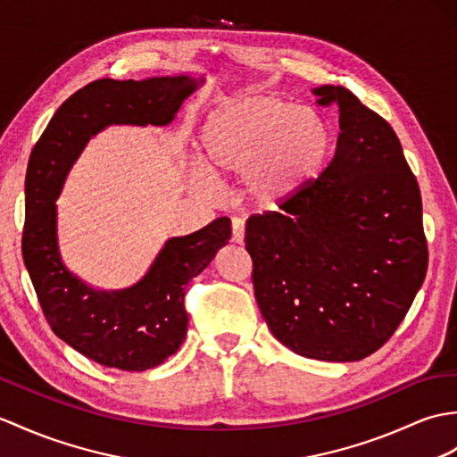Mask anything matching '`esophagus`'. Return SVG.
<instances>
[{"label": "esophagus", "instance_id": "34e87169", "mask_svg": "<svg viewBox=\"0 0 457 457\" xmlns=\"http://www.w3.org/2000/svg\"><path fill=\"white\" fill-rule=\"evenodd\" d=\"M231 241L233 243H243V239H245V221H243L241 218H233L231 220Z\"/></svg>", "mask_w": 457, "mask_h": 457}]
</instances>
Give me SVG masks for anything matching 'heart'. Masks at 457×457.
<instances>
[{"label":"heart","instance_id":"heart-1","mask_svg":"<svg viewBox=\"0 0 457 457\" xmlns=\"http://www.w3.org/2000/svg\"><path fill=\"white\" fill-rule=\"evenodd\" d=\"M327 147V126L313 109L257 95L210 116L198 177L206 180V171L247 175L249 193L270 204L292 195L320 169Z\"/></svg>","mask_w":457,"mask_h":457}]
</instances>
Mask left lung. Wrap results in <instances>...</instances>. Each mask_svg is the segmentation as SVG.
I'll use <instances>...</instances> for the list:
<instances>
[{
    "instance_id": "obj_1",
    "label": "left lung",
    "mask_w": 457,
    "mask_h": 457,
    "mask_svg": "<svg viewBox=\"0 0 457 457\" xmlns=\"http://www.w3.org/2000/svg\"><path fill=\"white\" fill-rule=\"evenodd\" d=\"M337 150L280 212L253 214L245 249L272 335L295 354L354 362L384 346L427 277L428 245L417 177L386 119L335 85Z\"/></svg>"
}]
</instances>
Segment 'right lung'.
Listing matches in <instances>:
<instances>
[{
    "mask_svg": "<svg viewBox=\"0 0 457 457\" xmlns=\"http://www.w3.org/2000/svg\"><path fill=\"white\" fill-rule=\"evenodd\" d=\"M200 81L188 76L93 81L62 104L30 152L21 241L25 267L54 335L101 366L144 372L177 353L188 325L187 284L229 241L231 221L224 216L169 239L132 288L97 292L60 261L54 200L91 136L109 124H169Z\"/></svg>",
    "mask_w": 457,
    "mask_h": 457,
    "instance_id": "right-lung-1",
    "label": "right lung"
}]
</instances>
